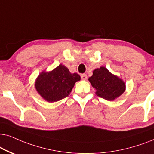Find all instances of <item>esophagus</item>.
I'll return each instance as SVG.
<instances>
[{
	"mask_svg": "<svg viewBox=\"0 0 154 154\" xmlns=\"http://www.w3.org/2000/svg\"><path fill=\"white\" fill-rule=\"evenodd\" d=\"M81 78H82V79H83V80H86V79H87V74H82V75H81Z\"/></svg>",
	"mask_w": 154,
	"mask_h": 154,
	"instance_id": "1",
	"label": "esophagus"
}]
</instances>
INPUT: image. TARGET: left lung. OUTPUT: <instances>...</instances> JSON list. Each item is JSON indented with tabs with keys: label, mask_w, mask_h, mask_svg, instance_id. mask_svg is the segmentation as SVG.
<instances>
[{
	"label": "left lung",
	"mask_w": 154,
	"mask_h": 154,
	"mask_svg": "<svg viewBox=\"0 0 154 154\" xmlns=\"http://www.w3.org/2000/svg\"><path fill=\"white\" fill-rule=\"evenodd\" d=\"M89 80L96 90V95L104 99L112 101L125 91L124 82L117 76L112 75L106 67H101L93 72Z\"/></svg>",
	"instance_id": "left-lung-1"
}]
</instances>
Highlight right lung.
Segmentation results:
<instances>
[{"label":"right lung","mask_w":154,"mask_h":154,"mask_svg":"<svg viewBox=\"0 0 154 154\" xmlns=\"http://www.w3.org/2000/svg\"><path fill=\"white\" fill-rule=\"evenodd\" d=\"M79 80L80 76L78 74H72L66 67L60 65L49 72H42L36 79L35 87L45 100L56 102L67 97Z\"/></svg>","instance_id":"add662e5"}]
</instances>
